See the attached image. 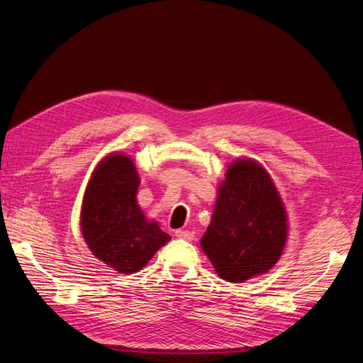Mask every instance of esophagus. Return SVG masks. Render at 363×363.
Wrapping results in <instances>:
<instances>
[{"label":"esophagus","mask_w":363,"mask_h":363,"mask_svg":"<svg viewBox=\"0 0 363 363\" xmlns=\"http://www.w3.org/2000/svg\"><path fill=\"white\" fill-rule=\"evenodd\" d=\"M175 236H179L180 239H186V240L194 239V233L189 232V230H183V228H179L177 232H175Z\"/></svg>","instance_id":"1"}]
</instances>
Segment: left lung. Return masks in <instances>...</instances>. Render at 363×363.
I'll return each mask as SVG.
<instances>
[{
  "label": "left lung",
  "instance_id": "8db88e82",
  "mask_svg": "<svg viewBox=\"0 0 363 363\" xmlns=\"http://www.w3.org/2000/svg\"><path fill=\"white\" fill-rule=\"evenodd\" d=\"M288 215L269 172L256 160L228 164L201 250L216 274L242 283L268 272L286 245Z\"/></svg>",
  "mask_w": 363,
  "mask_h": 363
}]
</instances>
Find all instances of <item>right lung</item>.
Returning a JSON list of instances; mask_svg holds the SVG:
<instances>
[{"label":"right lung","mask_w":363,"mask_h":363,"mask_svg":"<svg viewBox=\"0 0 363 363\" xmlns=\"http://www.w3.org/2000/svg\"><path fill=\"white\" fill-rule=\"evenodd\" d=\"M139 183L135 162L123 152H112L95 167L83 196L80 228L84 242L98 260L119 274L144 268L171 239L139 207Z\"/></svg>","instance_id":"add662e5"}]
</instances>
